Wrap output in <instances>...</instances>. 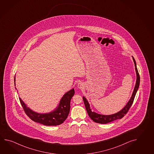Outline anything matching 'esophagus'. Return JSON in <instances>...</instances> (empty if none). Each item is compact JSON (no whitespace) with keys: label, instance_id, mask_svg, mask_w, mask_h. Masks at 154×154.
Listing matches in <instances>:
<instances>
[{"label":"esophagus","instance_id":"esophagus-1","mask_svg":"<svg viewBox=\"0 0 154 154\" xmlns=\"http://www.w3.org/2000/svg\"><path fill=\"white\" fill-rule=\"evenodd\" d=\"M77 87L79 88V89H82V88H83V87H84L83 83L81 82H79V83H78V84H77Z\"/></svg>","mask_w":154,"mask_h":154}]
</instances>
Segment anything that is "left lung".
Listing matches in <instances>:
<instances>
[{
	"instance_id": "8db88e82",
	"label": "left lung",
	"mask_w": 154,
	"mask_h": 154,
	"mask_svg": "<svg viewBox=\"0 0 154 154\" xmlns=\"http://www.w3.org/2000/svg\"><path fill=\"white\" fill-rule=\"evenodd\" d=\"M133 57V61L134 63L135 72H136V74H137L136 83H135L134 89L132 97H131L130 100H129L128 103L127 104L125 107H123L120 111L118 112L117 113H114V114L110 115H103L98 114V113H96L95 112L91 111V109L90 108V105H89V104L88 103V101L85 99V97H83L85 109H86V110L87 111L88 115L90 117V118L95 122L101 123V124H106L107 123L111 122L116 120V119H121L126 115V113H127L129 109L132 106L134 99V97H135V95L137 93V91H138V88H139V83H140V76H139V74L138 73V69L137 68L136 62H135V60L134 59V57Z\"/></svg>"
}]
</instances>
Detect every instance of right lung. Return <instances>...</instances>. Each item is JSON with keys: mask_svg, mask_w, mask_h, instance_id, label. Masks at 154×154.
<instances>
[{"mask_svg": "<svg viewBox=\"0 0 154 154\" xmlns=\"http://www.w3.org/2000/svg\"><path fill=\"white\" fill-rule=\"evenodd\" d=\"M14 82H15V77ZM74 94V89L67 92L61 98L60 104L57 109L47 113H38L34 112L27 107L20 97H19V100L26 114L32 121L45 126H57L63 123L67 118L70 110V101Z\"/></svg>", "mask_w": 154, "mask_h": 154, "instance_id": "1", "label": "right lung"}]
</instances>
